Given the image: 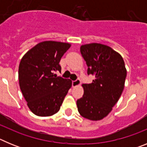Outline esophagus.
Instances as JSON below:
<instances>
[{
	"mask_svg": "<svg viewBox=\"0 0 147 147\" xmlns=\"http://www.w3.org/2000/svg\"><path fill=\"white\" fill-rule=\"evenodd\" d=\"M80 84H81V82H80V80H75V81L72 82V86L73 87L79 86Z\"/></svg>",
	"mask_w": 147,
	"mask_h": 147,
	"instance_id": "esophagus-1",
	"label": "esophagus"
}]
</instances>
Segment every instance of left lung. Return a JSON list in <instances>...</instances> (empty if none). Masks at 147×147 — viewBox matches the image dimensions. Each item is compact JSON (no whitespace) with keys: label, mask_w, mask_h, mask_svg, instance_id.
I'll use <instances>...</instances> for the list:
<instances>
[{"label":"left lung","mask_w":147,"mask_h":147,"mask_svg":"<svg viewBox=\"0 0 147 147\" xmlns=\"http://www.w3.org/2000/svg\"><path fill=\"white\" fill-rule=\"evenodd\" d=\"M80 52L88 65V74L95 76V80L82 85L84 94L76 101L78 111L89 120H102L112 111L124 88V61L112 48L97 42L82 45Z\"/></svg>","instance_id":"8db88e82"}]
</instances>
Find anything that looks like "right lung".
Returning <instances> with one entry per match:
<instances>
[{
  "label": "right lung",
  "instance_id": "1",
  "mask_svg": "<svg viewBox=\"0 0 147 147\" xmlns=\"http://www.w3.org/2000/svg\"><path fill=\"white\" fill-rule=\"evenodd\" d=\"M68 42L43 41L26 53L18 68L19 85L29 110L38 116H51L58 112L72 86L68 79L57 77L59 61L71 47Z\"/></svg>",
  "mask_w": 147,
  "mask_h": 147
}]
</instances>
